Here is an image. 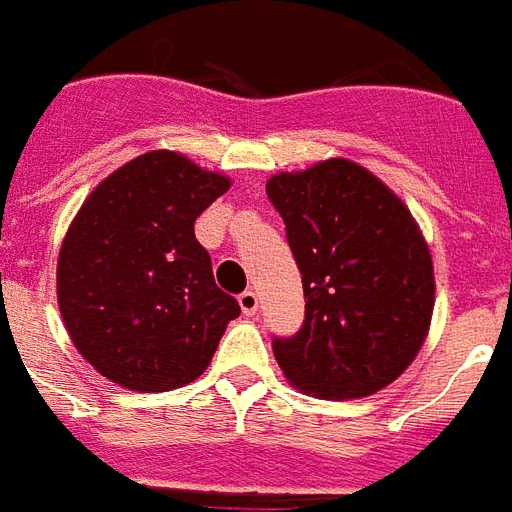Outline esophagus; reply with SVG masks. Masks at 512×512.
<instances>
[{
  "mask_svg": "<svg viewBox=\"0 0 512 512\" xmlns=\"http://www.w3.org/2000/svg\"><path fill=\"white\" fill-rule=\"evenodd\" d=\"M237 300H240V308L245 316H253V313L259 311V294L253 292V289H245Z\"/></svg>",
  "mask_w": 512,
  "mask_h": 512,
  "instance_id": "obj_1",
  "label": "esophagus"
}]
</instances>
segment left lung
I'll list each match as a JSON object with an SVG mask.
<instances>
[{
    "mask_svg": "<svg viewBox=\"0 0 512 512\" xmlns=\"http://www.w3.org/2000/svg\"><path fill=\"white\" fill-rule=\"evenodd\" d=\"M302 275L305 319L272 338L283 376L319 398L374 395L412 363L434 313V264L404 201L352 160L267 182Z\"/></svg>",
    "mask_w": 512,
    "mask_h": 512,
    "instance_id": "8db88e82",
    "label": "left lung"
}]
</instances>
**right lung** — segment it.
I'll use <instances>...</instances> for the list:
<instances>
[{
    "mask_svg": "<svg viewBox=\"0 0 512 512\" xmlns=\"http://www.w3.org/2000/svg\"><path fill=\"white\" fill-rule=\"evenodd\" d=\"M229 179L169 149L138 155L89 193L57 261L70 341L111 382L166 393L204 374L240 316L193 223Z\"/></svg>",
    "mask_w": 512,
    "mask_h": 512,
    "instance_id": "obj_1",
    "label": "right lung"
}]
</instances>
